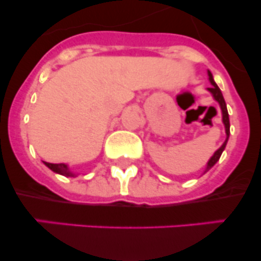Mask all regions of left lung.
I'll use <instances>...</instances> for the list:
<instances>
[{
  "label": "left lung",
  "mask_w": 261,
  "mask_h": 261,
  "mask_svg": "<svg viewBox=\"0 0 261 261\" xmlns=\"http://www.w3.org/2000/svg\"><path fill=\"white\" fill-rule=\"evenodd\" d=\"M207 75H209V81L210 83H212V87L210 88H207V91L210 92L213 95V97H214V100L217 101L218 103H219L220 106V110H222V115H223V124H224L225 126V135H227V138H225L224 143H223L222 146H220L219 148H218L217 151L214 152V155L210 158V160L207 161V165H206V170L205 172H207V170L210 169V168H213V166L217 164V161L220 159V155H222V152L224 151L225 148V145H227L228 142V138H229V115H228V110H227V105H225V101H224V97H223L222 95V91L219 89V87L217 86V83L214 82V78H213V74L210 73V71H207Z\"/></svg>",
  "instance_id": "obj_1"
}]
</instances>
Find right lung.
I'll return each mask as SVG.
<instances>
[{
	"label": "right lung",
	"instance_id": "1",
	"mask_svg": "<svg viewBox=\"0 0 261 261\" xmlns=\"http://www.w3.org/2000/svg\"><path fill=\"white\" fill-rule=\"evenodd\" d=\"M43 163H44V165L48 166L52 172L58 173V174L64 175V177H75V173L71 172L66 164H63V163H61V164H52V163H46V161H43Z\"/></svg>",
	"mask_w": 261,
	"mask_h": 261
}]
</instances>
